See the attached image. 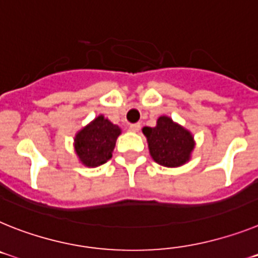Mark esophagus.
Returning <instances> with one entry per match:
<instances>
[{"mask_svg":"<svg viewBox=\"0 0 258 258\" xmlns=\"http://www.w3.org/2000/svg\"><path fill=\"white\" fill-rule=\"evenodd\" d=\"M127 127H129V131L131 132H138L141 129V124L140 122H136V124H129L127 125Z\"/></svg>","mask_w":258,"mask_h":258,"instance_id":"obj_1","label":"esophagus"}]
</instances>
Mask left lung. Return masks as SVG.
<instances>
[{
  "label": "left lung",
  "mask_w": 258,
  "mask_h": 258,
  "mask_svg": "<svg viewBox=\"0 0 258 258\" xmlns=\"http://www.w3.org/2000/svg\"><path fill=\"white\" fill-rule=\"evenodd\" d=\"M153 159L164 167H179L189 160L195 142L192 134L167 116L156 121L155 127H144Z\"/></svg>",
  "instance_id": "obj_1"
}]
</instances>
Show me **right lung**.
<instances>
[{
  "instance_id": "obj_1",
  "label": "right lung",
  "mask_w": 258,
  "mask_h": 258,
  "mask_svg": "<svg viewBox=\"0 0 258 258\" xmlns=\"http://www.w3.org/2000/svg\"><path fill=\"white\" fill-rule=\"evenodd\" d=\"M121 131L104 116H99L76 136V151L87 167H98L112 158Z\"/></svg>"
}]
</instances>
